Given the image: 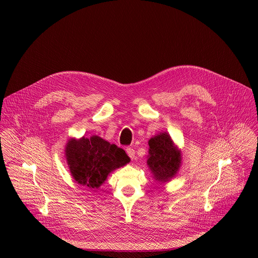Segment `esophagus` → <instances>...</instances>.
I'll return each mask as SVG.
<instances>
[{"mask_svg": "<svg viewBox=\"0 0 258 258\" xmlns=\"http://www.w3.org/2000/svg\"><path fill=\"white\" fill-rule=\"evenodd\" d=\"M126 153H127L128 157H130L131 159H134V157H135V150H134L133 148H131V147H128V148H126Z\"/></svg>", "mask_w": 258, "mask_h": 258, "instance_id": "esophagus-1", "label": "esophagus"}]
</instances>
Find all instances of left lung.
I'll list each match as a JSON object with an SVG mask.
<instances>
[{
  "label": "left lung",
  "instance_id": "obj_1",
  "mask_svg": "<svg viewBox=\"0 0 258 258\" xmlns=\"http://www.w3.org/2000/svg\"><path fill=\"white\" fill-rule=\"evenodd\" d=\"M149 144V156L147 164L150 167L154 178L165 182L172 178L180 165V153L176 150L167 133H160L151 138Z\"/></svg>",
  "mask_w": 258,
  "mask_h": 258
}]
</instances>
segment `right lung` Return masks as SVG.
I'll list each match as a JSON object with an SVG mask.
<instances>
[{
    "label": "right lung",
    "mask_w": 258,
    "mask_h": 258,
    "mask_svg": "<svg viewBox=\"0 0 258 258\" xmlns=\"http://www.w3.org/2000/svg\"><path fill=\"white\" fill-rule=\"evenodd\" d=\"M65 152L73 178L90 189L99 188L110 172L130 162L123 149L98 136L69 141Z\"/></svg>",
    "instance_id": "obj_1"
}]
</instances>
